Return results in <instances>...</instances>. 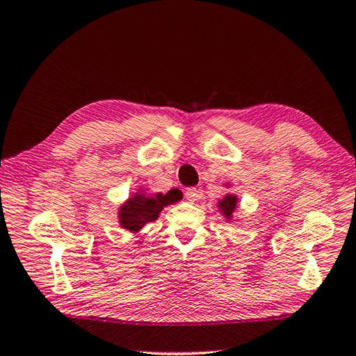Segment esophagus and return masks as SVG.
Returning <instances> with one entry per match:
<instances>
[{
  "label": "esophagus",
  "instance_id": "1",
  "mask_svg": "<svg viewBox=\"0 0 356 356\" xmlns=\"http://www.w3.org/2000/svg\"><path fill=\"white\" fill-rule=\"evenodd\" d=\"M185 199L188 202H196L199 199V190L197 188H188L185 191Z\"/></svg>",
  "mask_w": 356,
  "mask_h": 356
}]
</instances>
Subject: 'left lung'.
Segmentation results:
<instances>
[{
	"instance_id": "left-lung-1",
	"label": "left lung",
	"mask_w": 356,
	"mask_h": 356,
	"mask_svg": "<svg viewBox=\"0 0 356 356\" xmlns=\"http://www.w3.org/2000/svg\"><path fill=\"white\" fill-rule=\"evenodd\" d=\"M236 202H238V199H236V196H233V194H227L225 199L219 202L220 211L224 213L227 218H229V216L233 214L234 208H236Z\"/></svg>"
}]
</instances>
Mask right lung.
Returning <instances> with one entry per match:
<instances>
[{"label":"right lung","instance_id":"add662e5","mask_svg":"<svg viewBox=\"0 0 356 356\" xmlns=\"http://www.w3.org/2000/svg\"><path fill=\"white\" fill-rule=\"evenodd\" d=\"M177 193H166L156 194V196H145V194H136L134 197L129 199L127 204L120 208L118 213V220L123 228L129 232H138L145 224L156 220L159 213L166 205H171L177 202Z\"/></svg>","mask_w":356,"mask_h":356}]
</instances>
